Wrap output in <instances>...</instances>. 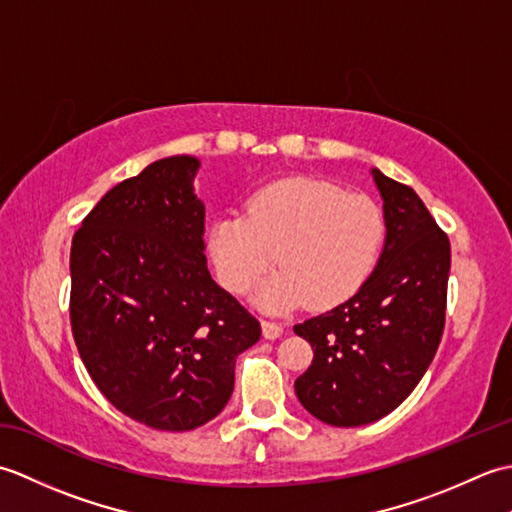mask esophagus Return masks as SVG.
Segmentation results:
<instances>
[{"mask_svg":"<svg viewBox=\"0 0 512 512\" xmlns=\"http://www.w3.org/2000/svg\"><path fill=\"white\" fill-rule=\"evenodd\" d=\"M262 332H264V336L266 339H270V341H275V339H279L281 334H284V325L281 323H277V321H262Z\"/></svg>","mask_w":512,"mask_h":512,"instance_id":"esophagus-1","label":"esophagus"}]
</instances>
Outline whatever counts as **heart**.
I'll use <instances>...</instances> for the list:
<instances>
[{
    "instance_id": "1",
    "label": "heart",
    "mask_w": 512,
    "mask_h": 512,
    "mask_svg": "<svg viewBox=\"0 0 512 512\" xmlns=\"http://www.w3.org/2000/svg\"><path fill=\"white\" fill-rule=\"evenodd\" d=\"M385 237V213L369 195L325 180L286 178L250 195L246 217L217 220L209 250L217 279L231 292H246L277 257L281 270L257 295L266 310L306 299L312 308H332L372 277Z\"/></svg>"
}]
</instances>
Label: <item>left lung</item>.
<instances>
[{
  "label": "left lung",
  "instance_id": "left-lung-1",
  "mask_svg": "<svg viewBox=\"0 0 512 512\" xmlns=\"http://www.w3.org/2000/svg\"><path fill=\"white\" fill-rule=\"evenodd\" d=\"M387 239L365 286L295 325L314 350L295 380L314 418L361 427L394 411L427 372L442 339L451 246L418 193L374 169Z\"/></svg>",
  "mask_w": 512,
  "mask_h": 512
}]
</instances>
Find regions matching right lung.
I'll return each instance as SVG.
<instances>
[{
  "label": "right lung",
  "instance_id": "obj_1",
  "mask_svg": "<svg viewBox=\"0 0 512 512\" xmlns=\"http://www.w3.org/2000/svg\"><path fill=\"white\" fill-rule=\"evenodd\" d=\"M200 162H151L107 191L70 250V323L101 394L160 431H191L220 413L235 387V358L262 325L211 279Z\"/></svg>",
  "mask_w": 512,
  "mask_h": 512
}]
</instances>
